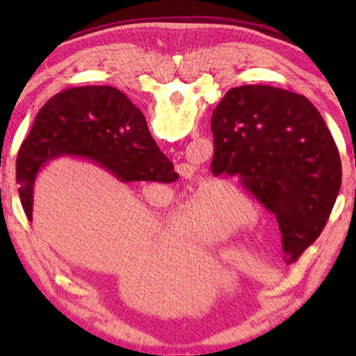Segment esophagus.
Listing matches in <instances>:
<instances>
[{"label":"esophagus","instance_id":"esophagus-1","mask_svg":"<svg viewBox=\"0 0 356 356\" xmlns=\"http://www.w3.org/2000/svg\"><path fill=\"white\" fill-rule=\"evenodd\" d=\"M193 171L191 170H184V172H182V176H185V179H186V176H188V177H191L190 176V174H191Z\"/></svg>","mask_w":356,"mask_h":356}]
</instances>
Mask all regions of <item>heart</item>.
<instances>
[{"instance_id": "obj_1", "label": "heart", "mask_w": 356, "mask_h": 356, "mask_svg": "<svg viewBox=\"0 0 356 356\" xmlns=\"http://www.w3.org/2000/svg\"><path fill=\"white\" fill-rule=\"evenodd\" d=\"M242 212V197L236 190L221 188L202 196L185 210L180 218V232L190 242L213 246L232 236V220Z\"/></svg>"}]
</instances>
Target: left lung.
<instances>
[{
  "mask_svg": "<svg viewBox=\"0 0 356 356\" xmlns=\"http://www.w3.org/2000/svg\"><path fill=\"white\" fill-rule=\"evenodd\" d=\"M213 176L240 185L273 212L286 261L321 236L341 188V156L311 102L248 84L227 91L212 114Z\"/></svg>",
  "mask_w": 356,
  "mask_h": 356,
  "instance_id": "obj_1",
  "label": "left lung"
}]
</instances>
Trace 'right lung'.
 Instances as JSON below:
<instances>
[{
	"mask_svg": "<svg viewBox=\"0 0 356 356\" xmlns=\"http://www.w3.org/2000/svg\"><path fill=\"white\" fill-rule=\"evenodd\" d=\"M63 156L92 161L125 184H170L179 179L150 136L144 114L113 86L65 89L38 113L17 156L19 195L29 221H33L35 176Z\"/></svg>",
	"mask_w": 356,
	"mask_h": 356,
	"instance_id": "add662e5",
	"label": "right lung"
}]
</instances>
